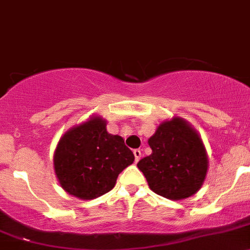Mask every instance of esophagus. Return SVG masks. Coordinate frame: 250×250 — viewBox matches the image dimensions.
Returning <instances> with one entry per match:
<instances>
[{
    "label": "esophagus",
    "mask_w": 250,
    "mask_h": 250,
    "mask_svg": "<svg viewBox=\"0 0 250 250\" xmlns=\"http://www.w3.org/2000/svg\"><path fill=\"white\" fill-rule=\"evenodd\" d=\"M134 156H135V162H139L141 158V151L140 149H134Z\"/></svg>",
    "instance_id": "obj_1"
}]
</instances>
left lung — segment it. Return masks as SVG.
Wrapping results in <instances>:
<instances>
[{
    "label": "left lung",
    "instance_id": "8db88e82",
    "mask_svg": "<svg viewBox=\"0 0 250 250\" xmlns=\"http://www.w3.org/2000/svg\"><path fill=\"white\" fill-rule=\"evenodd\" d=\"M148 145L152 153L137 163L152 191L170 200L187 199L206 178L208 159L200 136L182 118L157 127Z\"/></svg>",
    "mask_w": 250,
    "mask_h": 250
}]
</instances>
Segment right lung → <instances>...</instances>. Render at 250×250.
<instances>
[{
    "label": "right lung",
    "instance_id": "right-lung-1",
    "mask_svg": "<svg viewBox=\"0 0 250 250\" xmlns=\"http://www.w3.org/2000/svg\"><path fill=\"white\" fill-rule=\"evenodd\" d=\"M135 156L123 137L108 134L106 121L92 116L65 132L54 153L60 185L70 195L92 200L110 191Z\"/></svg>",
    "mask_w": 250,
    "mask_h": 250
}]
</instances>
